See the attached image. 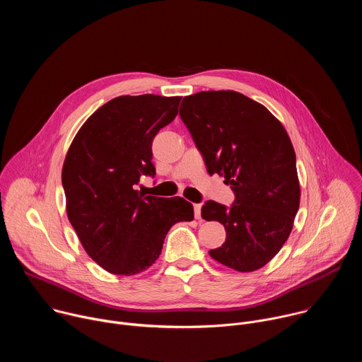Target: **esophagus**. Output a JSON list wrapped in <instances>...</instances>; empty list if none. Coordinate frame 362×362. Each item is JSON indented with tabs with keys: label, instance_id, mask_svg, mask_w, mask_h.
<instances>
[{
	"label": "esophagus",
	"instance_id": "esophagus-1",
	"mask_svg": "<svg viewBox=\"0 0 362 362\" xmlns=\"http://www.w3.org/2000/svg\"><path fill=\"white\" fill-rule=\"evenodd\" d=\"M193 209H194V218L197 219V221H200L202 219V204H194L193 206Z\"/></svg>",
	"mask_w": 362,
	"mask_h": 362
}]
</instances>
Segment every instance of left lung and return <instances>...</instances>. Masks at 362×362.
Here are the masks:
<instances>
[{"label": "left lung", "mask_w": 362, "mask_h": 362, "mask_svg": "<svg viewBox=\"0 0 362 362\" xmlns=\"http://www.w3.org/2000/svg\"><path fill=\"white\" fill-rule=\"evenodd\" d=\"M180 119L209 175L225 177L230 208L208 200L202 218L225 226L226 240L209 255L238 272L265 267L281 250L299 208L296 156L281 122L262 105L232 90L183 98Z\"/></svg>", "instance_id": "obj_1"}]
</instances>
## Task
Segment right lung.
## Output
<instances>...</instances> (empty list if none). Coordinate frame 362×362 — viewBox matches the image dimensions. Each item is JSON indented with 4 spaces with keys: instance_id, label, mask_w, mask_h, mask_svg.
I'll return each instance as SVG.
<instances>
[{
    "instance_id": "right-lung-1",
    "label": "right lung",
    "mask_w": 362,
    "mask_h": 362,
    "mask_svg": "<svg viewBox=\"0 0 362 362\" xmlns=\"http://www.w3.org/2000/svg\"><path fill=\"white\" fill-rule=\"evenodd\" d=\"M182 97L120 95L94 112L76 134L63 165L67 216L91 259L115 275H136L162 253L169 229L193 221L183 197L144 196L154 176L151 141L177 116Z\"/></svg>"
}]
</instances>
